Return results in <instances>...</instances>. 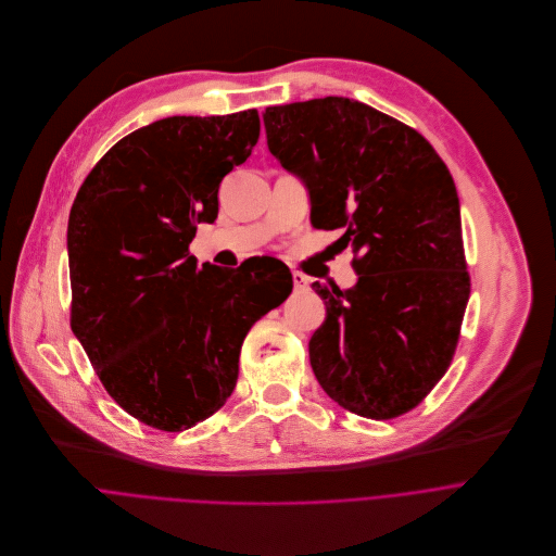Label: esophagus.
<instances>
[{
  "mask_svg": "<svg viewBox=\"0 0 556 556\" xmlns=\"http://www.w3.org/2000/svg\"><path fill=\"white\" fill-rule=\"evenodd\" d=\"M293 285H295V289H306L308 287V278L304 274H300V271H293Z\"/></svg>",
  "mask_w": 556,
  "mask_h": 556,
  "instance_id": "esophagus-1",
  "label": "esophagus"
}]
</instances>
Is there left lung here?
I'll use <instances>...</instances> for the list:
<instances>
[{
	"label": "left lung",
	"instance_id": "obj_1",
	"mask_svg": "<svg viewBox=\"0 0 556 556\" xmlns=\"http://www.w3.org/2000/svg\"><path fill=\"white\" fill-rule=\"evenodd\" d=\"M267 147L298 175L311 224L344 228L357 285L313 282L326 319L308 357L344 409L388 420L416 407L447 372L471 280L450 168L412 127L351 98L267 106Z\"/></svg>",
	"mask_w": 556,
	"mask_h": 556
}]
</instances>
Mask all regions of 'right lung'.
I'll list each match as a JSON object with an SVG mask.
<instances>
[{"label":"right lung","instance_id":"add662e5","mask_svg":"<svg viewBox=\"0 0 556 556\" xmlns=\"http://www.w3.org/2000/svg\"><path fill=\"white\" fill-rule=\"evenodd\" d=\"M258 136L256 109L157 121L102 155L70 210L72 330L109 396L149 427L184 431L224 407L248 330L293 289L285 265L228 271L188 252Z\"/></svg>","mask_w":556,"mask_h":556}]
</instances>
